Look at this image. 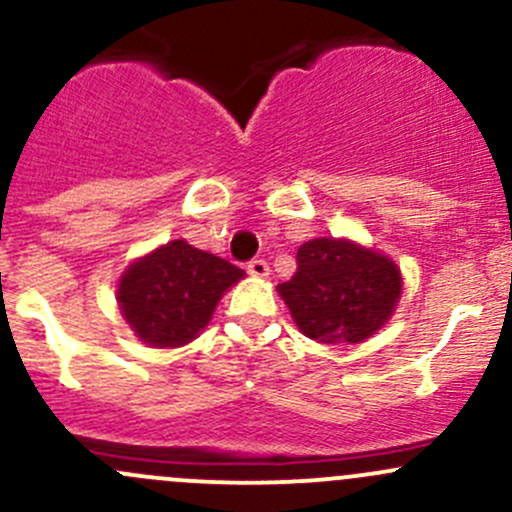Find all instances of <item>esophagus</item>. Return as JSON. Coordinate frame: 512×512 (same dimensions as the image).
I'll return each mask as SVG.
<instances>
[{"label":"esophagus","instance_id":"esophagus-1","mask_svg":"<svg viewBox=\"0 0 512 512\" xmlns=\"http://www.w3.org/2000/svg\"><path fill=\"white\" fill-rule=\"evenodd\" d=\"M247 272H250L252 277H267L270 275V265H267L265 260H252L247 262Z\"/></svg>","mask_w":512,"mask_h":512}]
</instances>
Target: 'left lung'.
I'll use <instances>...</instances> for the list:
<instances>
[{"label": "left lung", "mask_w": 512, "mask_h": 512, "mask_svg": "<svg viewBox=\"0 0 512 512\" xmlns=\"http://www.w3.org/2000/svg\"><path fill=\"white\" fill-rule=\"evenodd\" d=\"M299 332L322 344H359L379 332L401 297V272L386 255L317 237L297 250V272L277 285Z\"/></svg>", "instance_id": "8db88e82"}]
</instances>
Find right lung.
Here are the masks:
<instances>
[{"instance_id":"obj_1","label":"right lung","mask_w":512,"mask_h":512,"mask_svg":"<svg viewBox=\"0 0 512 512\" xmlns=\"http://www.w3.org/2000/svg\"><path fill=\"white\" fill-rule=\"evenodd\" d=\"M242 277L245 272L223 257L173 240L128 265L118 282V304L141 342L183 347L203 332L223 292Z\"/></svg>"}]
</instances>
